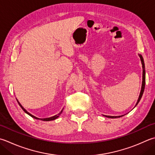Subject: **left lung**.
<instances>
[{
    "label": "left lung",
    "instance_id": "left-lung-1",
    "mask_svg": "<svg viewBox=\"0 0 155 155\" xmlns=\"http://www.w3.org/2000/svg\"><path fill=\"white\" fill-rule=\"evenodd\" d=\"M139 57H140V60H141V63L142 65V87H141V90H140V95H139V97L138 99V101L136 102V104L135 106L138 105L139 101H140V99L142 98V96L143 95L144 91V87H145V66H144V59L142 58V56L141 54H138ZM103 116L106 117H109V118H117V117H122L124 115H122V116H105V115H103Z\"/></svg>",
    "mask_w": 155,
    "mask_h": 155
}]
</instances>
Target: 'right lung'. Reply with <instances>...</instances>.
I'll list each match as a JSON object with an SVG mask.
<instances>
[{"label":"right lung","mask_w":155,"mask_h":155,"mask_svg":"<svg viewBox=\"0 0 155 155\" xmlns=\"http://www.w3.org/2000/svg\"><path fill=\"white\" fill-rule=\"evenodd\" d=\"M17 102H18V104H19V106L20 107H21V109H22V110L25 112V113L27 114H28L29 116H30L31 117H32L33 118H35V119H36V120H42V121H45V122H48V121H51V120H56V119H57L58 117L60 116V114H62V111H63V109L62 110V111L60 112L59 114H58L57 115H55V116H51V117H46V118H39V117H35V116H33L32 114H31L30 113H29L28 111H27L25 108H24L22 105H21V104H20V103L19 102V101H18V100L17 99Z\"/></svg>","instance_id":"add662e5"}]
</instances>
